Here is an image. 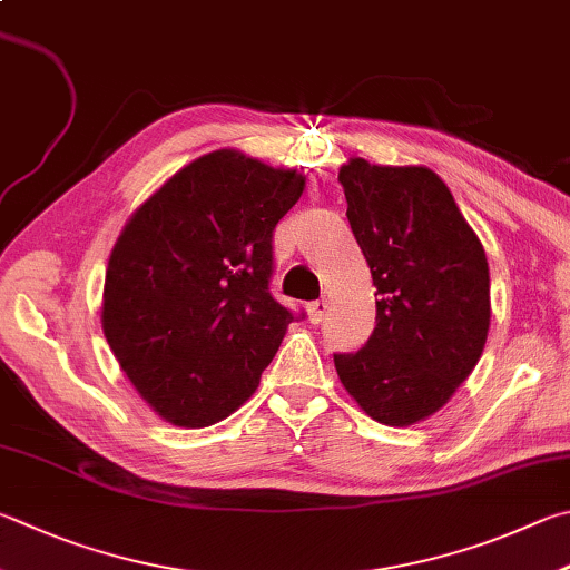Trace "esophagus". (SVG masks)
Wrapping results in <instances>:
<instances>
[{"instance_id": "34e87169", "label": "esophagus", "mask_w": 570, "mask_h": 570, "mask_svg": "<svg viewBox=\"0 0 570 570\" xmlns=\"http://www.w3.org/2000/svg\"><path fill=\"white\" fill-rule=\"evenodd\" d=\"M326 312H328V304L324 302V298L306 304V314H308V321H312V324H321V321H324V316H326Z\"/></svg>"}]
</instances>
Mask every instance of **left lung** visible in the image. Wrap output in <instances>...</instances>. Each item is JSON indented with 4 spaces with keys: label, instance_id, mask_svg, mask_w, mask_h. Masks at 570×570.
Returning <instances> with one entry per match:
<instances>
[{
    "label": "left lung",
    "instance_id": "1",
    "mask_svg": "<svg viewBox=\"0 0 570 570\" xmlns=\"http://www.w3.org/2000/svg\"><path fill=\"white\" fill-rule=\"evenodd\" d=\"M338 181L379 298L374 334L334 364L371 419L411 426L449 403L479 364L491 324L489 262L436 171L356 157Z\"/></svg>",
    "mask_w": 570,
    "mask_h": 570
}]
</instances>
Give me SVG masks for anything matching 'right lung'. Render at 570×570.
Returning a JSON list of instances; mask_svg holds the SVG:
<instances>
[{"label": "right lung", "instance_id": "add662e5", "mask_svg": "<svg viewBox=\"0 0 570 570\" xmlns=\"http://www.w3.org/2000/svg\"><path fill=\"white\" fill-rule=\"evenodd\" d=\"M302 191L294 169L219 149L186 164L121 229L101 326L164 421L212 426L256 391L296 318L268 282L274 229Z\"/></svg>", "mask_w": 570, "mask_h": 570}]
</instances>
